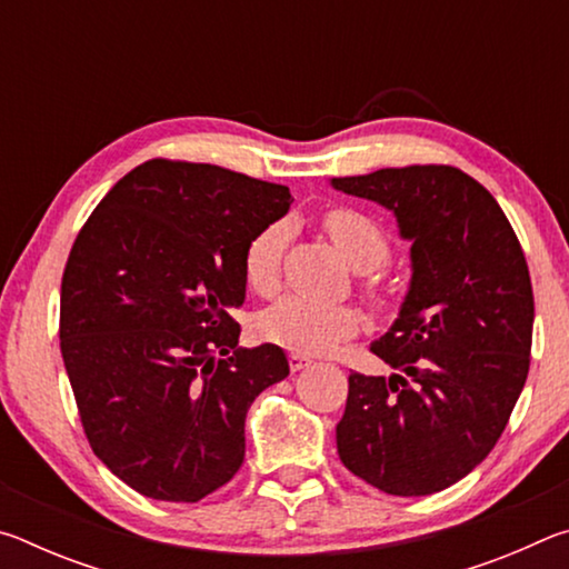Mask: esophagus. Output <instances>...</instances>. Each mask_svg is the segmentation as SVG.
<instances>
[{"label":"esophagus","instance_id":"34e87169","mask_svg":"<svg viewBox=\"0 0 569 569\" xmlns=\"http://www.w3.org/2000/svg\"><path fill=\"white\" fill-rule=\"evenodd\" d=\"M288 366H291V371H301V369H306V366H311V359L303 353L293 351V353H288Z\"/></svg>","mask_w":569,"mask_h":569}]
</instances>
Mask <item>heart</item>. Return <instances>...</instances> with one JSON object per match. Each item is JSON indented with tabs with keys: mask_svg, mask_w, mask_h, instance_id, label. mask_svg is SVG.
<instances>
[{
	"mask_svg": "<svg viewBox=\"0 0 569 569\" xmlns=\"http://www.w3.org/2000/svg\"><path fill=\"white\" fill-rule=\"evenodd\" d=\"M323 228L339 253L356 271H369L387 258V236L373 218L353 208H333L323 216ZM286 246V226L263 228L246 250V281L258 293H271ZM258 331L268 341L291 351L326 353L359 331V313L346 303H321L313 298L288 293L268 306L258 319Z\"/></svg>",
	"mask_w": 569,
	"mask_h": 569,
	"instance_id": "obj_1",
	"label": "heart"
}]
</instances>
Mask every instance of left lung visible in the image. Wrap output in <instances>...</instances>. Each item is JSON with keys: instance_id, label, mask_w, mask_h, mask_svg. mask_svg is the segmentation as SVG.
Listing matches in <instances>:
<instances>
[{"instance_id": "obj_1", "label": "left lung", "mask_w": 569, "mask_h": 569, "mask_svg": "<svg viewBox=\"0 0 569 569\" xmlns=\"http://www.w3.org/2000/svg\"><path fill=\"white\" fill-rule=\"evenodd\" d=\"M331 186L391 210L411 243L409 291L371 343L393 373L349 377L339 457L387 495L441 492L495 449L527 381L535 298L522 246L459 168H381Z\"/></svg>"}]
</instances>
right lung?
<instances>
[{
    "mask_svg": "<svg viewBox=\"0 0 569 569\" xmlns=\"http://www.w3.org/2000/svg\"><path fill=\"white\" fill-rule=\"evenodd\" d=\"M286 186L148 160L92 210L67 258L60 349L94 455L134 492L198 502L246 457V413L288 377L281 346L238 349L246 250Z\"/></svg>",
    "mask_w": 569,
    "mask_h": 569,
    "instance_id": "right-lung-1",
    "label": "right lung"
}]
</instances>
